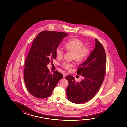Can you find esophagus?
Wrapping results in <instances>:
<instances>
[{"instance_id":"esophagus-1","label":"esophagus","mask_w":127,"mask_h":127,"mask_svg":"<svg viewBox=\"0 0 127 127\" xmlns=\"http://www.w3.org/2000/svg\"><path fill=\"white\" fill-rule=\"evenodd\" d=\"M67 74H66V73H65V72H64V73H63V76H64V78H65V77L66 76H67Z\"/></svg>"}]
</instances>
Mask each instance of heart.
Listing matches in <instances>:
<instances>
[{"instance_id":"1","label":"heart","mask_w":127,"mask_h":127,"mask_svg":"<svg viewBox=\"0 0 127 127\" xmlns=\"http://www.w3.org/2000/svg\"><path fill=\"white\" fill-rule=\"evenodd\" d=\"M84 46V43L81 40L73 38L65 43V48L67 51L73 52V59L78 62H81L87 57L90 52L88 47ZM64 52V51L62 46H59L56 47L55 53L58 58H62ZM61 66L66 70H69L73 66V64L69 62H64L61 64Z\"/></svg>"}]
</instances>
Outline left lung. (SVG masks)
Here are the masks:
<instances>
[{"label":"left lung","mask_w":127,"mask_h":127,"mask_svg":"<svg viewBox=\"0 0 127 127\" xmlns=\"http://www.w3.org/2000/svg\"><path fill=\"white\" fill-rule=\"evenodd\" d=\"M95 47L88 59L79 67L77 74L84 77L80 82H76L74 77L68 75L67 97L76 104L89 101L99 90L106 73V55L105 49L99 41L95 39Z\"/></svg>","instance_id":"left-lung-1"}]
</instances>
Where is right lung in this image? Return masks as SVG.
<instances>
[{
	"instance_id": "add662e5",
	"label": "right lung",
	"mask_w": 127,
	"mask_h": 127,
	"mask_svg": "<svg viewBox=\"0 0 127 127\" xmlns=\"http://www.w3.org/2000/svg\"><path fill=\"white\" fill-rule=\"evenodd\" d=\"M67 36L65 32L44 30L33 40L25 63L24 79L28 91L34 97H49L62 78V74L57 71L50 73L47 65L56 58V47Z\"/></svg>"
}]
</instances>
